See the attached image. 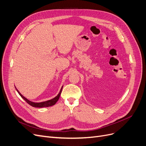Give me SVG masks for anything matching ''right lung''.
I'll return each mask as SVG.
<instances>
[{"label": "right lung", "instance_id": "add662e5", "mask_svg": "<svg viewBox=\"0 0 146 146\" xmlns=\"http://www.w3.org/2000/svg\"><path fill=\"white\" fill-rule=\"evenodd\" d=\"M62 88H63V86L62 87V88L60 90V92L59 93V94H58L55 98H54L53 99H52V100H48V101H44V102H32L31 101L28 100L27 98H26L25 97L23 96L21 93H20V92L17 89V88L15 87V89L17 91V92L19 93V94L21 96V97L23 99V100H25L26 101V102L29 104L30 106L33 107H37V108H42V107H50V106H53L57 102V101L59 100V99L60 98V94L62 93Z\"/></svg>", "mask_w": 146, "mask_h": 146}]
</instances>
